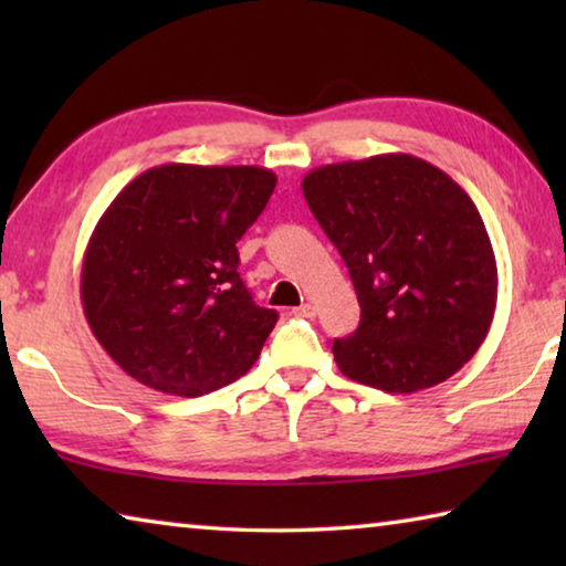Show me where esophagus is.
Instances as JSON below:
<instances>
[{"label": "esophagus", "instance_id": "esophagus-1", "mask_svg": "<svg viewBox=\"0 0 566 566\" xmlns=\"http://www.w3.org/2000/svg\"><path fill=\"white\" fill-rule=\"evenodd\" d=\"M294 314H296V317L310 319V317H314V306L312 304H302V306H296Z\"/></svg>", "mask_w": 566, "mask_h": 566}]
</instances>
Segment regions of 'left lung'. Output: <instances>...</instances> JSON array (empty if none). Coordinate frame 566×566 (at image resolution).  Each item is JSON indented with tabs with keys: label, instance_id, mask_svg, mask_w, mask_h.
I'll return each instance as SVG.
<instances>
[{
	"label": "left lung",
	"instance_id": "8db88e82",
	"mask_svg": "<svg viewBox=\"0 0 566 566\" xmlns=\"http://www.w3.org/2000/svg\"><path fill=\"white\" fill-rule=\"evenodd\" d=\"M302 191L361 306L357 332L334 339L342 375L411 395L462 369L492 327L500 284L467 191L401 151L312 169Z\"/></svg>",
	"mask_w": 566,
	"mask_h": 566
}]
</instances>
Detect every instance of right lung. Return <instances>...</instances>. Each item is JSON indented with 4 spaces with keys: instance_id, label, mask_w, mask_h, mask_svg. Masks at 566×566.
Instances as JSON below:
<instances>
[{
    "instance_id": "obj_1",
    "label": "right lung",
    "mask_w": 566,
    "mask_h": 566,
    "mask_svg": "<svg viewBox=\"0 0 566 566\" xmlns=\"http://www.w3.org/2000/svg\"><path fill=\"white\" fill-rule=\"evenodd\" d=\"M274 187L264 167L161 165L99 217L82 260L84 317L139 385L202 397L260 359L276 312L239 280L237 242Z\"/></svg>"
}]
</instances>
